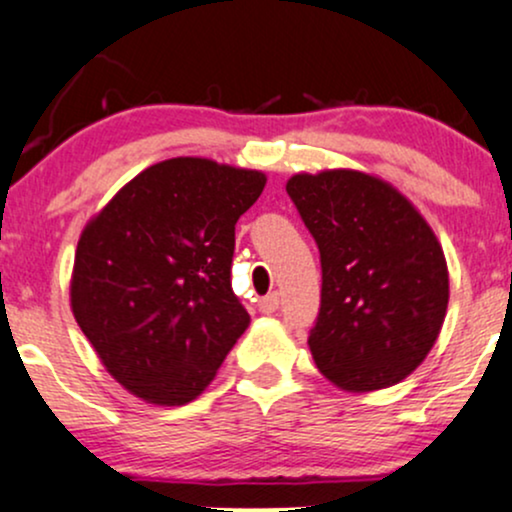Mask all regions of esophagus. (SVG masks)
<instances>
[{
  "label": "esophagus",
  "mask_w": 512,
  "mask_h": 512,
  "mask_svg": "<svg viewBox=\"0 0 512 512\" xmlns=\"http://www.w3.org/2000/svg\"><path fill=\"white\" fill-rule=\"evenodd\" d=\"M276 308H279V293H276V291L267 293V296L260 298V310L264 315L276 313Z\"/></svg>",
  "instance_id": "obj_1"
}]
</instances>
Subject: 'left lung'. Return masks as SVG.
<instances>
[{"mask_svg": "<svg viewBox=\"0 0 512 512\" xmlns=\"http://www.w3.org/2000/svg\"><path fill=\"white\" fill-rule=\"evenodd\" d=\"M286 192L320 250V315L308 337L317 370L346 392L402 383L448 313V262L433 228L363 170L296 173Z\"/></svg>", "mask_w": 512, "mask_h": 512, "instance_id": "1", "label": "left lung"}]
</instances>
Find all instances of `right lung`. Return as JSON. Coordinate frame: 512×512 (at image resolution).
I'll return each mask as SVG.
<instances>
[{"instance_id":"right-lung-1","label":"right lung","mask_w":512,"mask_h":512,"mask_svg":"<svg viewBox=\"0 0 512 512\" xmlns=\"http://www.w3.org/2000/svg\"><path fill=\"white\" fill-rule=\"evenodd\" d=\"M262 170L178 156L132 178L86 223L69 301L110 375L180 407L207 390L250 315L231 289L236 223Z\"/></svg>"}]
</instances>
